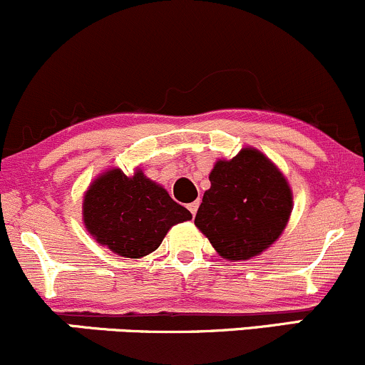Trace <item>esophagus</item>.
<instances>
[{"label": "esophagus", "instance_id": "1", "mask_svg": "<svg viewBox=\"0 0 365 365\" xmlns=\"http://www.w3.org/2000/svg\"><path fill=\"white\" fill-rule=\"evenodd\" d=\"M187 208H189V212H190V213L195 215V213H197V208H199V201H194V202H190V205L187 206Z\"/></svg>", "mask_w": 365, "mask_h": 365}]
</instances>
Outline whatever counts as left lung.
I'll list each match as a JSON object with an SVG mask.
<instances>
[{
  "instance_id": "obj_1",
  "label": "left lung",
  "mask_w": 365,
  "mask_h": 365,
  "mask_svg": "<svg viewBox=\"0 0 365 365\" xmlns=\"http://www.w3.org/2000/svg\"><path fill=\"white\" fill-rule=\"evenodd\" d=\"M210 182L194 224L224 259H252L278 240L292 213V190L264 153L243 148L217 160Z\"/></svg>"
}]
</instances>
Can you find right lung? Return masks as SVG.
Instances as JSON below:
<instances>
[{
	"label": "right lung",
	"mask_w": 365,
	"mask_h": 365,
	"mask_svg": "<svg viewBox=\"0 0 365 365\" xmlns=\"http://www.w3.org/2000/svg\"><path fill=\"white\" fill-rule=\"evenodd\" d=\"M190 218L189 210L140 170L133 176L120 170L103 173L83 197L87 231L99 245L128 259L157 250L173 225Z\"/></svg>",
	"instance_id": "1"
}]
</instances>
